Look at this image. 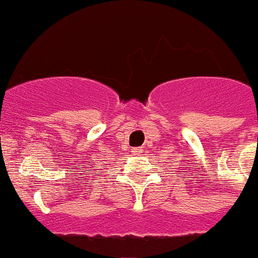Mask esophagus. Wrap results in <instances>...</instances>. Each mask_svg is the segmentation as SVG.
Wrapping results in <instances>:
<instances>
[{
	"instance_id": "34e87169",
	"label": "esophagus",
	"mask_w": 258,
	"mask_h": 258,
	"mask_svg": "<svg viewBox=\"0 0 258 258\" xmlns=\"http://www.w3.org/2000/svg\"><path fill=\"white\" fill-rule=\"evenodd\" d=\"M141 152H142L141 147H135V149H132V154L134 155H140Z\"/></svg>"
}]
</instances>
